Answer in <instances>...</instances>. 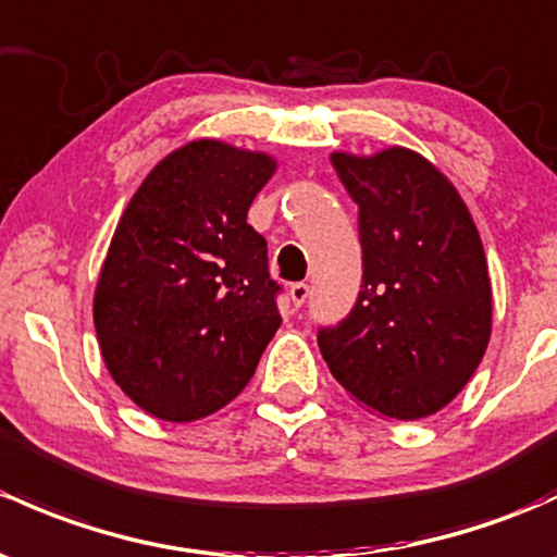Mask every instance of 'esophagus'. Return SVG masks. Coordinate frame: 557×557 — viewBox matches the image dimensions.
<instances>
[{
    "instance_id": "obj_1",
    "label": "esophagus",
    "mask_w": 557,
    "mask_h": 557,
    "mask_svg": "<svg viewBox=\"0 0 557 557\" xmlns=\"http://www.w3.org/2000/svg\"><path fill=\"white\" fill-rule=\"evenodd\" d=\"M290 298H294L296 307H301V304H307V298H309V285H307V283H294V285H290Z\"/></svg>"
}]
</instances>
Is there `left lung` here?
Wrapping results in <instances>:
<instances>
[{
	"label": "left lung",
	"instance_id": "obj_1",
	"mask_svg": "<svg viewBox=\"0 0 557 557\" xmlns=\"http://www.w3.org/2000/svg\"><path fill=\"white\" fill-rule=\"evenodd\" d=\"M357 205L362 283L318 344L336 382L389 419H424L470 382L491 336V283L472 215L408 149L333 154Z\"/></svg>",
	"mask_w": 557,
	"mask_h": 557
}]
</instances>
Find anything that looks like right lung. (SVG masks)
<instances>
[{
    "instance_id": "add662e5",
    "label": "right lung",
    "mask_w": 557,
    "mask_h": 557,
    "mask_svg": "<svg viewBox=\"0 0 557 557\" xmlns=\"http://www.w3.org/2000/svg\"><path fill=\"white\" fill-rule=\"evenodd\" d=\"M272 173L267 154L191 140L146 175L116 226L92 318L109 373L151 417L224 408L283 323V285L248 224Z\"/></svg>"
}]
</instances>
